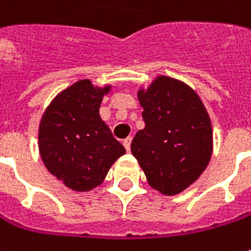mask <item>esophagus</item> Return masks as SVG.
I'll return each instance as SVG.
<instances>
[{"label": "esophagus", "mask_w": 251, "mask_h": 251, "mask_svg": "<svg viewBox=\"0 0 251 251\" xmlns=\"http://www.w3.org/2000/svg\"><path fill=\"white\" fill-rule=\"evenodd\" d=\"M130 143H132V137H126L125 140H124V146H125L127 151L130 150Z\"/></svg>", "instance_id": "34e87169"}]
</instances>
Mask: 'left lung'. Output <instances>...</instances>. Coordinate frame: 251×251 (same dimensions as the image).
Returning a JSON list of instances; mask_svg holds the SVG:
<instances>
[{
    "label": "left lung",
    "instance_id": "8db88e82",
    "mask_svg": "<svg viewBox=\"0 0 251 251\" xmlns=\"http://www.w3.org/2000/svg\"><path fill=\"white\" fill-rule=\"evenodd\" d=\"M145 127L130 145L147 182L163 195H177L200 178L211 161L213 132L209 114L188 84L157 75L139 87Z\"/></svg>",
    "mask_w": 251,
    "mask_h": 251
}]
</instances>
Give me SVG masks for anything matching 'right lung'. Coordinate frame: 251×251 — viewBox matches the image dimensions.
<instances>
[{
  "label": "right lung",
  "mask_w": 251,
  "mask_h": 251,
  "mask_svg": "<svg viewBox=\"0 0 251 251\" xmlns=\"http://www.w3.org/2000/svg\"><path fill=\"white\" fill-rule=\"evenodd\" d=\"M111 84L88 78L57 94L40 118L39 153L43 164L67 188L87 192L104 182L115 161L126 153L100 116Z\"/></svg>",
  "instance_id": "1"
}]
</instances>
